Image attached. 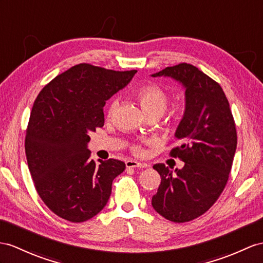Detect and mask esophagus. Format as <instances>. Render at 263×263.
Segmentation results:
<instances>
[{
	"mask_svg": "<svg viewBox=\"0 0 263 263\" xmlns=\"http://www.w3.org/2000/svg\"><path fill=\"white\" fill-rule=\"evenodd\" d=\"M126 166L127 167H133V168H144V167H147L146 164H143V163H138L136 161H133V159H128V161H126Z\"/></svg>",
	"mask_w": 263,
	"mask_h": 263,
	"instance_id": "obj_1",
	"label": "esophagus"
}]
</instances>
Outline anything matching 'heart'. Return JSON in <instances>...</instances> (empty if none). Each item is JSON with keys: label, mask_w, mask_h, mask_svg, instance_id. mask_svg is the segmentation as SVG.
Segmentation results:
<instances>
[{"label": "heart", "mask_w": 263, "mask_h": 263, "mask_svg": "<svg viewBox=\"0 0 263 263\" xmlns=\"http://www.w3.org/2000/svg\"><path fill=\"white\" fill-rule=\"evenodd\" d=\"M137 98L140 105L144 108L147 115L151 114H159L162 115L167 107L168 97L167 93L164 91V89L157 85H147L137 90ZM119 105V99L115 98L110 102L109 108H108V116L111 117L116 111ZM134 152L139 153L142 151L139 145H135L133 147Z\"/></svg>", "instance_id": "1"}]
</instances>
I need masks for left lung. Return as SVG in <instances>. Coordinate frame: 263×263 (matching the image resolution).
I'll return each mask as SVG.
<instances>
[{"mask_svg":"<svg viewBox=\"0 0 263 263\" xmlns=\"http://www.w3.org/2000/svg\"><path fill=\"white\" fill-rule=\"evenodd\" d=\"M163 76L185 88V111L175 133L181 146L171 151V156L185 164L174 172L164 164L153 166L162 181L152 205L165 219L184 223L205 213L221 195L238 138L229 101L219 83L190 63L152 74Z\"/></svg>","mask_w":263,"mask_h":263,"instance_id":"obj_1","label":"left lung"}]
</instances>
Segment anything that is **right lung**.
I'll return each mask as SVG.
<instances>
[{"label":"right lung","instance_id":"1","mask_svg":"<svg viewBox=\"0 0 263 263\" xmlns=\"http://www.w3.org/2000/svg\"><path fill=\"white\" fill-rule=\"evenodd\" d=\"M137 71L80 63L57 76L32 107L25 135V155L43 203L67 221L80 223L106 206L115 177L124 162L95 163L88 134L105 123L104 106Z\"/></svg>","mask_w":263,"mask_h":263}]
</instances>
